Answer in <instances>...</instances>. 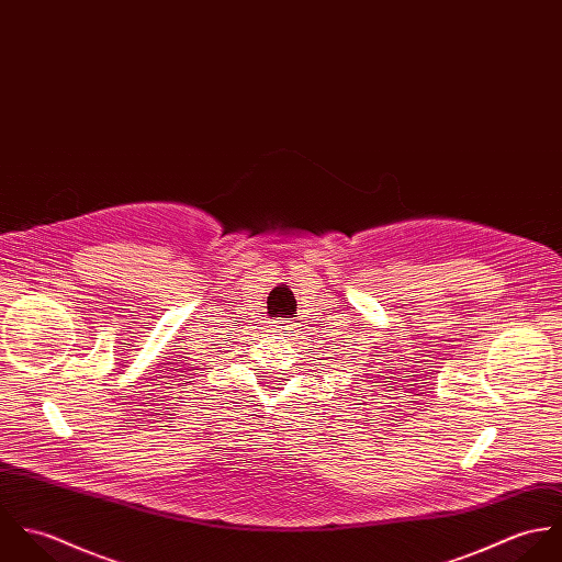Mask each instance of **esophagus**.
<instances>
[{
	"label": "esophagus",
	"mask_w": 562,
	"mask_h": 562,
	"mask_svg": "<svg viewBox=\"0 0 562 562\" xmlns=\"http://www.w3.org/2000/svg\"><path fill=\"white\" fill-rule=\"evenodd\" d=\"M296 326L299 322L292 321H274L270 324V333L277 335V339H283V341H296Z\"/></svg>",
	"instance_id": "esophagus-1"
}]
</instances>
